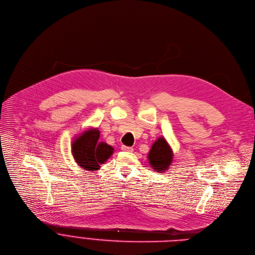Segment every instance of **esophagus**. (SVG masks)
I'll return each instance as SVG.
<instances>
[{
  "label": "esophagus",
  "instance_id": "obj_1",
  "mask_svg": "<svg viewBox=\"0 0 255 255\" xmlns=\"http://www.w3.org/2000/svg\"><path fill=\"white\" fill-rule=\"evenodd\" d=\"M121 149H122V150H124V151H128V152H132V151H133V148H132V147H130V146H126V145H122Z\"/></svg>",
  "mask_w": 255,
  "mask_h": 255
}]
</instances>
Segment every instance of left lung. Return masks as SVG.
Instances as JSON below:
<instances>
[{"label": "left lung", "instance_id": "8db88e82", "mask_svg": "<svg viewBox=\"0 0 255 255\" xmlns=\"http://www.w3.org/2000/svg\"><path fill=\"white\" fill-rule=\"evenodd\" d=\"M173 150L165 137H158L147 154L150 167L158 172H166L173 161Z\"/></svg>", "mask_w": 255, "mask_h": 255}]
</instances>
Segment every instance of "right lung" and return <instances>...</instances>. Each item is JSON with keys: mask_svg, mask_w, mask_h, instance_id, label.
<instances>
[{"mask_svg": "<svg viewBox=\"0 0 255 255\" xmlns=\"http://www.w3.org/2000/svg\"><path fill=\"white\" fill-rule=\"evenodd\" d=\"M100 131L98 128H90L76 136L72 141V155L82 169L86 171H98L113 154V146L106 142H100Z\"/></svg>", "mask_w": 255, "mask_h": 255, "instance_id": "right-lung-1", "label": "right lung"}]
</instances>
